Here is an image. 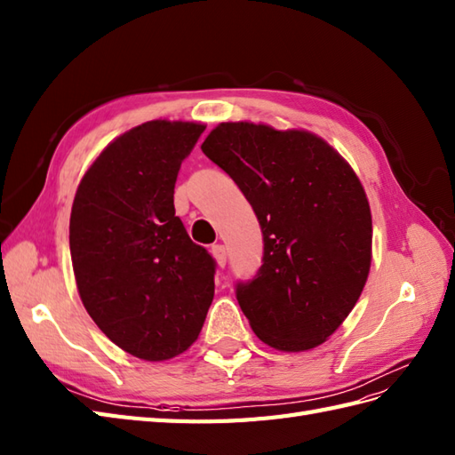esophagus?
Returning <instances> with one entry per match:
<instances>
[{"label":"esophagus","instance_id":"34e87169","mask_svg":"<svg viewBox=\"0 0 455 455\" xmlns=\"http://www.w3.org/2000/svg\"><path fill=\"white\" fill-rule=\"evenodd\" d=\"M212 257L216 259L220 268H224L226 262H228V252H226V247L224 245H214L212 247Z\"/></svg>","mask_w":455,"mask_h":455}]
</instances>
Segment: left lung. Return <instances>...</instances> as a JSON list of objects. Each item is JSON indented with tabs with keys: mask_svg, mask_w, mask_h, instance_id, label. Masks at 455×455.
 Listing matches in <instances>:
<instances>
[{
	"mask_svg": "<svg viewBox=\"0 0 455 455\" xmlns=\"http://www.w3.org/2000/svg\"><path fill=\"white\" fill-rule=\"evenodd\" d=\"M201 148L237 183L262 229L260 270L237 283L252 331L290 353L324 343L371 270L372 216L357 173L303 129L220 124Z\"/></svg>",
	"mask_w": 455,
	"mask_h": 455,
	"instance_id": "obj_1",
	"label": "left lung"
}]
</instances>
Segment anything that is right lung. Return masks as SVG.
<instances>
[{
    "label": "right lung",
    "instance_id": "obj_1",
    "mask_svg": "<svg viewBox=\"0 0 455 455\" xmlns=\"http://www.w3.org/2000/svg\"><path fill=\"white\" fill-rule=\"evenodd\" d=\"M203 124L154 119L100 152L76 189L69 247L81 301L117 347L168 361L201 334L216 264L175 216L173 189Z\"/></svg>",
    "mask_w": 455,
    "mask_h": 455
}]
</instances>
